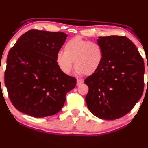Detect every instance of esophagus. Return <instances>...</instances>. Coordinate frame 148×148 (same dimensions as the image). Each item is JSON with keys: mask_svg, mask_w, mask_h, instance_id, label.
Masks as SVG:
<instances>
[{"mask_svg": "<svg viewBox=\"0 0 148 148\" xmlns=\"http://www.w3.org/2000/svg\"><path fill=\"white\" fill-rule=\"evenodd\" d=\"M83 82H84V81H83V79H77L76 80V85L79 86V85H81V84H83Z\"/></svg>", "mask_w": 148, "mask_h": 148, "instance_id": "34e87169", "label": "esophagus"}]
</instances>
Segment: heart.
Instances as JSON below:
<instances>
[{
	"instance_id": "obj_1",
	"label": "heart",
	"mask_w": 148,
	"mask_h": 148,
	"mask_svg": "<svg viewBox=\"0 0 148 148\" xmlns=\"http://www.w3.org/2000/svg\"><path fill=\"white\" fill-rule=\"evenodd\" d=\"M103 60V48L96 42L76 36L65 43L64 51H58L56 62L62 72L69 74L74 65L78 74L92 75L100 68Z\"/></svg>"
}]
</instances>
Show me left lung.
<instances>
[{
    "label": "left lung",
    "instance_id": "obj_1",
    "mask_svg": "<svg viewBox=\"0 0 148 148\" xmlns=\"http://www.w3.org/2000/svg\"><path fill=\"white\" fill-rule=\"evenodd\" d=\"M103 60L97 72L85 80L90 111L101 119L115 120L127 114L141 97L144 62L134 43L125 36L99 37Z\"/></svg>",
    "mask_w": 148,
    "mask_h": 148
}]
</instances>
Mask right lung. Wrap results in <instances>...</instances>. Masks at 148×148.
<instances>
[{
	"mask_svg": "<svg viewBox=\"0 0 148 148\" xmlns=\"http://www.w3.org/2000/svg\"><path fill=\"white\" fill-rule=\"evenodd\" d=\"M62 32L32 29L21 36L7 58L5 84L18 111L42 118L56 114L76 86L75 78L60 71L56 53L66 40Z\"/></svg>",
	"mask_w": 148,
	"mask_h": 148,
	"instance_id": "obj_1",
	"label": "right lung"
}]
</instances>
